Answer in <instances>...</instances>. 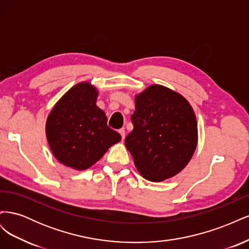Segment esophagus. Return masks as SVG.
<instances>
[{"label":"esophagus","instance_id":"obj_1","mask_svg":"<svg viewBox=\"0 0 249 249\" xmlns=\"http://www.w3.org/2000/svg\"><path fill=\"white\" fill-rule=\"evenodd\" d=\"M118 132H119L120 135H122V139L124 140V137H125V131H124V129H120Z\"/></svg>","mask_w":249,"mask_h":249}]
</instances>
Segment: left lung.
<instances>
[{"label": "left lung", "instance_id": "obj_1", "mask_svg": "<svg viewBox=\"0 0 249 249\" xmlns=\"http://www.w3.org/2000/svg\"><path fill=\"white\" fill-rule=\"evenodd\" d=\"M133 131L125 146L140 175L150 182L175 177L189 163L197 145V123L183 95L152 85L135 96Z\"/></svg>", "mask_w": 249, "mask_h": 249}]
</instances>
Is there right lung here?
<instances>
[{"label": "right lung", "mask_w": 249, "mask_h": 249, "mask_svg": "<svg viewBox=\"0 0 249 249\" xmlns=\"http://www.w3.org/2000/svg\"><path fill=\"white\" fill-rule=\"evenodd\" d=\"M99 91L89 82L71 87L47 119L46 134L56 159L67 167H91L122 136L107 125V116L96 106Z\"/></svg>", "instance_id": "1"}]
</instances>
